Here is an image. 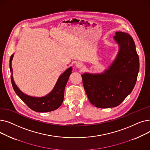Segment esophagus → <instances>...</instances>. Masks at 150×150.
<instances>
[{
  "instance_id": "obj_1",
  "label": "esophagus",
  "mask_w": 150,
  "mask_h": 150,
  "mask_svg": "<svg viewBox=\"0 0 150 150\" xmlns=\"http://www.w3.org/2000/svg\"><path fill=\"white\" fill-rule=\"evenodd\" d=\"M83 63L80 61H78V62H75V66L77 67V68H80L83 66Z\"/></svg>"
}]
</instances>
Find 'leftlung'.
Masks as SVG:
<instances>
[{"label":"left lung","mask_w":150,"mask_h":150,"mask_svg":"<svg viewBox=\"0 0 150 150\" xmlns=\"http://www.w3.org/2000/svg\"><path fill=\"white\" fill-rule=\"evenodd\" d=\"M119 44L117 57L101 74L84 73L83 84L92 105L99 108L119 106L132 92L139 71V59L132 38L117 31L114 37Z\"/></svg>","instance_id":"8db88e82"}]
</instances>
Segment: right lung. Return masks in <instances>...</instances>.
Returning a JSON list of instances; mask_svg holds the SVG:
<instances>
[{
    "instance_id": "1",
    "label": "right lung",
    "mask_w": 150,
    "mask_h": 150,
    "mask_svg": "<svg viewBox=\"0 0 150 150\" xmlns=\"http://www.w3.org/2000/svg\"><path fill=\"white\" fill-rule=\"evenodd\" d=\"M13 58L12 54L10 59V68L11 72V81L13 88L19 97L33 111L39 112H50L58 109L62 105L64 100V89L68 81L70 75L72 74V67L67 69L62 74L55 84L53 90L47 96L42 97H33L23 93L15 84L12 72L11 61Z\"/></svg>"
}]
</instances>
